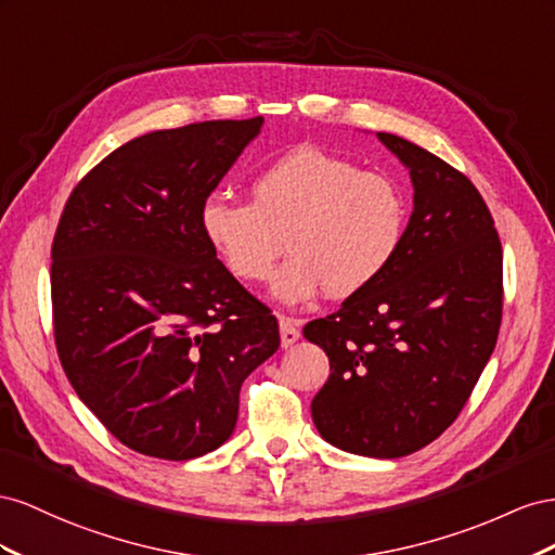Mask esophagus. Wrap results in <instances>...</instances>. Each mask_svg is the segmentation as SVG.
Wrapping results in <instances>:
<instances>
[{
    "label": "esophagus",
    "mask_w": 555,
    "mask_h": 555,
    "mask_svg": "<svg viewBox=\"0 0 555 555\" xmlns=\"http://www.w3.org/2000/svg\"><path fill=\"white\" fill-rule=\"evenodd\" d=\"M279 330H281V346L288 348L299 339V323L291 315H281L279 319Z\"/></svg>",
    "instance_id": "1"
}]
</instances>
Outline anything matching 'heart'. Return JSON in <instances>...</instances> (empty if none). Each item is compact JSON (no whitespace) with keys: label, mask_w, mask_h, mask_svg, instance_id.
Returning <instances> with one entry per match:
<instances>
[{"label":"heart","mask_w":555,"mask_h":555,"mask_svg":"<svg viewBox=\"0 0 555 555\" xmlns=\"http://www.w3.org/2000/svg\"><path fill=\"white\" fill-rule=\"evenodd\" d=\"M253 202L204 199L199 225L230 274L246 283L272 279L274 295L302 305L325 291L346 299L382 279L402 246L406 202L386 173L360 169L315 146L295 149L250 181Z\"/></svg>","instance_id":"b5f03b06"}]
</instances>
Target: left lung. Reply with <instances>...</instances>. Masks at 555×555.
Listing matches in <instances>:
<instances>
[{"label": "left lung", "mask_w": 555, "mask_h": 555, "mask_svg": "<svg viewBox=\"0 0 555 555\" xmlns=\"http://www.w3.org/2000/svg\"><path fill=\"white\" fill-rule=\"evenodd\" d=\"M414 183V211L388 272L337 313L305 325L330 358L311 402L325 441L402 457L457 418L502 323V244L463 171L411 141L376 132Z\"/></svg>", "instance_id": "8db88e82"}]
</instances>
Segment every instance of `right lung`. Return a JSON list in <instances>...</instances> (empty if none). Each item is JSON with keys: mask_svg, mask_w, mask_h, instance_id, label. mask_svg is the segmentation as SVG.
I'll use <instances>...</instances> for the list:
<instances>
[{"mask_svg": "<svg viewBox=\"0 0 555 555\" xmlns=\"http://www.w3.org/2000/svg\"><path fill=\"white\" fill-rule=\"evenodd\" d=\"M262 116L157 130L78 181L51 248L57 356L78 398L125 447L190 461L225 444L244 378L279 323L199 225L202 204Z\"/></svg>", "mask_w": 555, "mask_h": 555, "instance_id": "right-lung-1", "label": "right lung"}]
</instances>
